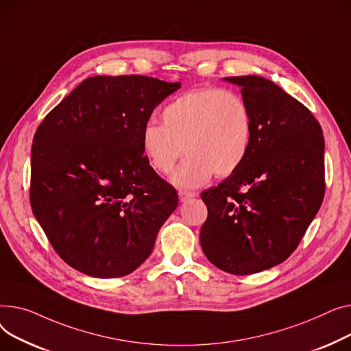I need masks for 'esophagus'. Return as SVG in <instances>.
Segmentation results:
<instances>
[{
    "label": "esophagus",
    "instance_id": "1",
    "mask_svg": "<svg viewBox=\"0 0 351 351\" xmlns=\"http://www.w3.org/2000/svg\"><path fill=\"white\" fill-rule=\"evenodd\" d=\"M178 197H180V201H181V202H184V201H187V199H190V198L195 197V193H193V191H185V190H181V191L178 193Z\"/></svg>",
    "mask_w": 351,
    "mask_h": 351
}]
</instances>
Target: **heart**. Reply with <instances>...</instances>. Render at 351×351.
Segmentation results:
<instances>
[{"mask_svg": "<svg viewBox=\"0 0 351 351\" xmlns=\"http://www.w3.org/2000/svg\"><path fill=\"white\" fill-rule=\"evenodd\" d=\"M162 125L147 123L141 149L150 167L169 174L189 154L173 180L181 187H198L213 174H234L251 150L254 114L241 95L222 88H202L173 99L161 112Z\"/></svg>", "mask_w": 351, "mask_h": 351, "instance_id": "obj_1", "label": "heart"}]
</instances>
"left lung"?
Listing matches in <instances>:
<instances>
[{
	"label": "left lung",
	"instance_id": "obj_1",
	"mask_svg": "<svg viewBox=\"0 0 351 351\" xmlns=\"http://www.w3.org/2000/svg\"><path fill=\"white\" fill-rule=\"evenodd\" d=\"M254 114L242 166L201 193L208 217L201 248L232 275H252L289 258L323 202L324 138L312 112L274 82L230 76Z\"/></svg>",
	"mask_w": 351,
	"mask_h": 351
}]
</instances>
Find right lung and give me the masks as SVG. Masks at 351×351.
<instances>
[{
	"label": "right lung",
	"instance_id": "right-lung-1",
	"mask_svg": "<svg viewBox=\"0 0 351 351\" xmlns=\"http://www.w3.org/2000/svg\"><path fill=\"white\" fill-rule=\"evenodd\" d=\"M178 88L140 75L88 77L38 126L31 207L73 269L120 278L150 256L178 195L144 157L141 130Z\"/></svg>",
	"mask_w": 351,
	"mask_h": 351
}]
</instances>
